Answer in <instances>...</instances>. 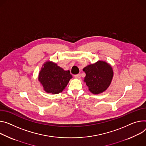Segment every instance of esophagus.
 Segmentation results:
<instances>
[{
  "label": "esophagus",
  "instance_id": "34e87169",
  "mask_svg": "<svg viewBox=\"0 0 146 146\" xmlns=\"http://www.w3.org/2000/svg\"><path fill=\"white\" fill-rule=\"evenodd\" d=\"M74 77L76 78H80L81 77V74H77L74 75Z\"/></svg>",
  "mask_w": 146,
  "mask_h": 146
}]
</instances>
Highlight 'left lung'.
Segmentation results:
<instances>
[{"instance_id":"8db88e82","label":"left lung","mask_w":146,"mask_h":146,"mask_svg":"<svg viewBox=\"0 0 146 146\" xmlns=\"http://www.w3.org/2000/svg\"><path fill=\"white\" fill-rule=\"evenodd\" d=\"M86 73L84 82L88 90L94 94H99L107 90L113 77V70L110 63L98 60L83 69Z\"/></svg>"}]
</instances>
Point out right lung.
I'll use <instances>...</instances> for the list:
<instances>
[{
  "label": "right lung",
  "mask_w": 146,
  "mask_h": 146,
  "mask_svg": "<svg viewBox=\"0 0 146 146\" xmlns=\"http://www.w3.org/2000/svg\"><path fill=\"white\" fill-rule=\"evenodd\" d=\"M72 76L69 70H64L56 63L45 62L38 74V81L47 93L56 94L67 86Z\"/></svg>",
  "instance_id": "add662e5"
}]
</instances>
